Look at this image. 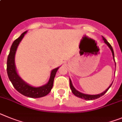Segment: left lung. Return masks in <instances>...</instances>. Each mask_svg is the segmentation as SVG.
<instances>
[{
	"mask_svg": "<svg viewBox=\"0 0 122 122\" xmlns=\"http://www.w3.org/2000/svg\"><path fill=\"white\" fill-rule=\"evenodd\" d=\"M102 40L104 41V43H105L107 45L108 47L110 48V50H111V51H112V56H113V58H114V61H115V60H114V50H113V48H112V46H111V44H110V43H109L107 41L106 39L103 36H102ZM115 64L116 65V64H115ZM69 83H70V87H71V89L72 92V93L74 94V95H75V96H76L77 97H78V98H81V99H85V100H93V99H98V98H99V97H101V96H103V95H104V94H105L107 92V90H109V88L111 87V85H112V83H113V81H112V83L110 85V86H109V87H108L107 88L106 90L104 91V92H103L102 93H100V94H98V95H87V94H85V93H81V92H79L78 90H76V89L74 88V86H73L72 83V81H71V79H69Z\"/></svg>",
	"mask_w": 122,
	"mask_h": 122,
	"instance_id": "obj_1",
	"label": "left lung"
}]
</instances>
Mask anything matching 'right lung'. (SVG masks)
Wrapping results in <instances>:
<instances>
[{"label":"right lung","mask_w":122,"mask_h":122,"mask_svg":"<svg viewBox=\"0 0 122 122\" xmlns=\"http://www.w3.org/2000/svg\"><path fill=\"white\" fill-rule=\"evenodd\" d=\"M27 31L23 32L21 36L13 42L10 48V53L8 56L7 62V71L8 78L12 85L19 93L24 96L32 98H38L46 96L51 92V90L53 86V81L55 75L60 67L53 69L51 71L50 76L48 81L44 85L39 87H36L28 84L27 82L23 80L17 72L16 68L15 54L19 44L24 37V35Z\"/></svg>","instance_id":"right-lung-1"}]
</instances>
